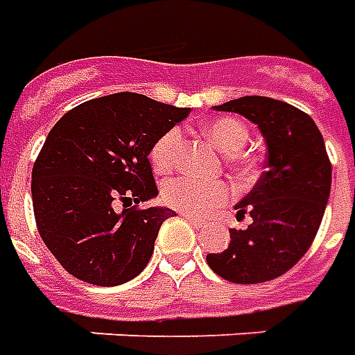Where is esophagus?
<instances>
[{"label":"esophagus","mask_w":355,"mask_h":355,"mask_svg":"<svg viewBox=\"0 0 355 355\" xmlns=\"http://www.w3.org/2000/svg\"><path fill=\"white\" fill-rule=\"evenodd\" d=\"M183 218H185L193 227H205L206 225L205 218H197V216H193V214H183Z\"/></svg>","instance_id":"34e87169"}]
</instances>
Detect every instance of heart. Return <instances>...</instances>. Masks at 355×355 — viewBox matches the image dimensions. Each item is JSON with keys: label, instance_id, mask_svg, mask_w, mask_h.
I'll list each match as a JSON object with an SVG mask.
<instances>
[{"label": "heart", "instance_id": "1", "mask_svg": "<svg viewBox=\"0 0 355 355\" xmlns=\"http://www.w3.org/2000/svg\"><path fill=\"white\" fill-rule=\"evenodd\" d=\"M206 135L210 141L223 150L225 155H235L243 149L248 141V130L243 122L235 118H218L205 125ZM182 143V132L172 128L158 137L150 150V162L158 172L172 170L178 158ZM233 197V189L223 182H210V180H197V178H175L168 182L162 189V198L168 206L185 214H205L212 212L216 206L227 202Z\"/></svg>", "mask_w": 355, "mask_h": 355}]
</instances>
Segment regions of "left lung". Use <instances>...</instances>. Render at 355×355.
I'll return each instance as SVG.
<instances>
[{
	"label": "left lung",
	"instance_id": "obj_1",
	"mask_svg": "<svg viewBox=\"0 0 355 355\" xmlns=\"http://www.w3.org/2000/svg\"><path fill=\"white\" fill-rule=\"evenodd\" d=\"M248 118L268 147L266 172L239 205L246 230H230V246L208 254L214 273L239 285L283 275L308 252L331 193V162L323 135L306 112L288 103L246 95L214 107Z\"/></svg>",
	"mask_w": 355,
	"mask_h": 355
}]
</instances>
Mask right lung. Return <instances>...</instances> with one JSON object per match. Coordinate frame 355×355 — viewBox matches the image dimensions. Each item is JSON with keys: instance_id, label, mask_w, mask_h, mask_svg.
I'll return each mask as SVG.
<instances>
[{"instance_id": "1", "label": "right lung", "mask_w": 355, "mask_h": 355, "mask_svg": "<svg viewBox=\"0 0 355 355\" xmlns=\"http://www.w3.org/2000/svg\"><path fill=\"white\" fill-rule=\"evenodd\" d=\"M189 110L122 92L82 103L53 125L32 170V202L45 246L70 275L116 286L145 270L173 216L137 208L158 195L149 155Z\"/></svg>"}]
</instances>
